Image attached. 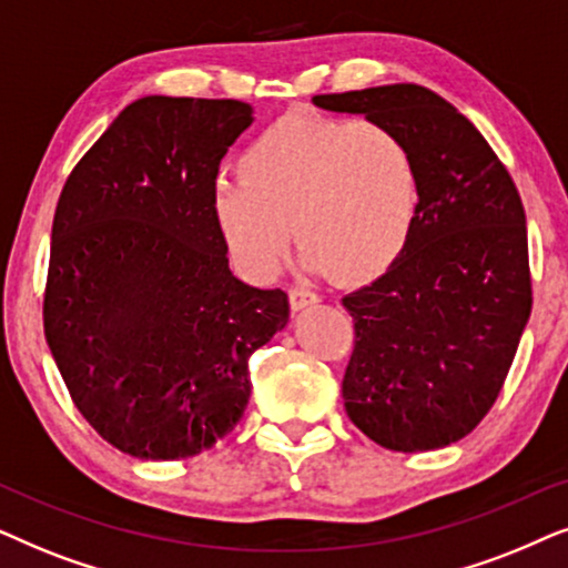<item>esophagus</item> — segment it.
Here are the masks:
<instances>
[{
  "label": "esophagus",
  "mask_w": 568,
  "mask_h": 568,
  "mask_svg": "<svg viewBox=\"0 0 568 568\" xmlns=\"http://www.w3.org/2000/svg\"><path fill=\"white\" fill-rule=\"evenodd\" d=\"M288 298H291V308L293 312H301V308H306V306H312V304H316V293H312V291H306V288H291L288 291Z\"/></svg>",
  "instance_id": "obj_1"
}]
</instances>
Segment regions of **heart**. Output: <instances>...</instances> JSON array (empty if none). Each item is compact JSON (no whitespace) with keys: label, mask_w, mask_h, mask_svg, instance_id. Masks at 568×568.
I'll return each mask as SVG.
<instances>
[{"label":"heart","mask_w":568,"mask_h":568,"mask_svg":"<svg viewBox=\"0 0 568 568\" xmlns=\"http://www.w3.org/2000/svg\"><path fill=\"white\" fill-rule=\"evenodd\" d=\"M239 176L217 186L215 217L252 277L275 275L296 223L308 270L372 283L403 256L418 217L413 150L374 121L291 113L248 142Z\"/></svg>","instance_id":"heart-1"}]
</instances>
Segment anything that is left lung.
I'll use <instances>...</instances> for the list:
<instances>
[{
	"mask_svg": "<svg viewBox=\"0 0 568 568\" xmlns=\"http://www.w3.org/2000/svg\"><path fill=\"white\" fill-rule=\"evenodd\" d=\"M314 103L389 126L418 163L403 256L343 298L355 327L347 418L392 452L449 447L494 407L530 320L519 192L486 138L434 90L397 82Z\"/></svg>",
	"mask_w": 568,
	"mask_h": 568,
	"instance_id": "obj_1",
	"label": "left lung"
}]
</instances>
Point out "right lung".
Masks as SVG:
<instances>
[{
  "mask_svg": "<svg viewBox=\"0 0 568 568\" xmlns=\"http://www.w3.org/2000/svg\"><path fill=\"white\" fill-rule=\"evenodd\" d=\"M248 124L241 101L140 98L59 194L43 332L74 407L124 455L186 459L231 434L248 358L288 322V293L233 277L215 217Z\"/></svg>",
  "mask_w": 568,
  "mask_h": 568,
  "instance_id": "right-lung-1",
  "label": "right lung"
}]
</instances>
